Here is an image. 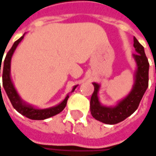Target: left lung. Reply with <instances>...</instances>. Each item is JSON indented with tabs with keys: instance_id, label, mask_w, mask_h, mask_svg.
I'll use <instances>...</instances> for the list:
<instances>
[{
	"instance_id": "1",
	"label": "left lung",
	"mask_w": 156,
	"mask_h": 156,
	"mask_svg": "<svg viewBox=\"0 0 156 156\" xmlns=\"http://www.w3.org/2000/svg\"><path fill=\"white\" fill-rule=\"evenodd\" d=\"M133 46L138 53L133 54L137 63L135 82L128 96L115 107L103 106L98 100L99 85L94 82V92L90 98V112L93 118L105 124L115 125L125 120L138 109L142 97L148 87L149 63L145 54L144 47L133 37Z\"/></svg>"
}]
</instances>
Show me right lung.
<instances>
[{
    "label": "right lung",
    "mask_w": 156,
    "mask_h": 156,
    "mask_svg": "<svg viewBox=\"0 0 156 156\" xmlns=\"http://www.w3.org/2000/svg\"><path fill=\"white\" fill-rule=\"evenodd\" d=\"M24 36V35H23ZM23 36L21 37L19 39H17L14 44L12 45L10 50L8 51V53L6 54V57L4 59L3 66L2 67V86H3L4 90L6 91L8 97L9 98L10 102H11L13 107L21 113L22 115L25 116L28 119H34V120H43L45 119L51 118L52 116H55L59 112H61L65 107H66V103H67V99H68V96H66V98L64 99V101H62L60 104L57 106L51 107V108H48V109H43V110H39V109H36L33 108L30 105H25L18 96L16 90L15 89L14 85L11 82L10 79V61H11V58L14 51L16 50V48L17 47V45L22 41V39L23 38ZM2 61V58H1ZM1 65L0 64V74H1ZM76 88V86H74V89L72 91H74ZM0 90H1V83H0Z\"/></svg>",
    "instance_id": "add662e5"
}]
</instances>
